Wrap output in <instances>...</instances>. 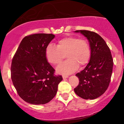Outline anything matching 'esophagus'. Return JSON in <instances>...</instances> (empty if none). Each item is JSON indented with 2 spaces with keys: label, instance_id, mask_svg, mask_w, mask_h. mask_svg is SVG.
<instances>
[{
  "label": "esophagus",
  "instance_id": "1",
  "mask_svg": "<svg viewBox=\"0 0 124 124\" xmlns=\"http://www.w3.org/2000/svg\"><path fill=\"white\" fill-rule=\"evenodd\" d=\"M68 77V76L67 75H62V78H67Z\"/></svg>",
  "mask_w": 124,
  "mask_h": 124
}]
</instances>
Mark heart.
Returning a JSON list of instances; mask_svg holds the SVG:
<instances>
[{
	"label": "heart",
	"mask_w": 124,
	"mask_h": 124,
	"mask_svg": "<svg viewBox=\"0 0 124 124\" xmlns=\"http://www.w3.org/2000/svg\"><path fill=\"white\" fill-rule=\"evenodd\" d=\"M65 55L68 60L57 68V72L62 74L75 72L78 65H85L90 59L91 50L89 42L84 38L69 36L59 40L56 46L50 44L46 49L47 60L52 65L60 64Z\"/></svg>",
	"instance_id": "heart-1"
}]
</instances>
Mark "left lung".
<instances>
[{"mask_svg": "<svg viewBox=\"0 0 124 124\" xmlns=\"http://www.w3.org/2000/svg\"><path fill=\"white\" fill-rule=\"evenodd\" d=\"M89 40L91 56L84 70L76 76L79 84L74 91L85 99H95L104 93L109 86L113 61L111 51L104 40L97 33L89 30H76Z\"/></svg>", "mask_w": 124, "mask_h": 124, "instance_id": "obj_1", "label": "left lung"}]
</instances>
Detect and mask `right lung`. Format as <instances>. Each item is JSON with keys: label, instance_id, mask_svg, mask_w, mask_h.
I'll list each match as a JSON object with an SVG mask.
<instances>
[{"label": "right lung", "instance_id": "obj_1", "mask_svg": "<svg viewBox=\"0 0 124 124\" xmlns=\"http://www.w3.org/2000/svg\"><path fill=\"white\" fill-rule=\"evenodd\" d=\"M55 38L52 34L39 33L24 37L12 61L11 73L18 95L31 104L48 103L56 94L62 76L47 62L46 49Z\"/></svg>", "mask_w": 124, "mask_h": 124}]
</instances>
